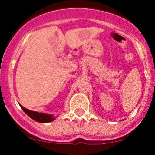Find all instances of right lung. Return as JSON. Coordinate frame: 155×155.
I'll return each mask as SVG.
<instances>
[{
    "label": "right lung",
    "mask_w": 155,
    "mask_h": 155,
    "mask_svg": "<svg viewBox=\"0 0 155 155\" xmlns=\"http://www.w3.org/2000/svg\"><path fill=\"white\" fill-rule=\"evenodd\" d=\"M20 106L30 118H31L36 122H39V123H50V122L55 120V117H53V115L38 113V112H35V111L29 110V109H27L26 108L23 107L22 105H20Z\"/></svg>",
    "instance_id": "add662e5"
}]
</instances>
